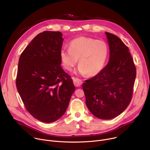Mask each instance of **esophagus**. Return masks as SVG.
<instances>
[{
	"label": "esophagus",
	"mask_w": 150,
	"mask_h": 150,
	"mask_svg": "<svg viewBox=\"0 0 150 150\" xmlns=\"http://www.w3.org/2000/svg\"><path fill=\"white\" fill-rule=\"evenodd\" d=\"M72 79H73V81H74V84L75 85V86L76 87H79L82 83V81L81 79H79L75 78H73Z\"/></svg>",
	"instance_id": "obj_1"
}]
</instances>
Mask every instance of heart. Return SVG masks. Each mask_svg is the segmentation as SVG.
<instances>
[{"mask_svg": "<svg viewBox=\"0 0 150 150\" xmlns=\"http://www.w3.org/2000/svg\"><path fill=\"white\" fill-rule=\"evenodd\" d=\"M109 53L105 42L81 36L69 42V49H62L60 57L63 67L68 71L74 68L79 59L78 73L93 77L103 70Z\"/></svg>", "mask_w": 150, "mask_h": 150, "instance_id": "heart-1", "label": "heart"}]
</instances>
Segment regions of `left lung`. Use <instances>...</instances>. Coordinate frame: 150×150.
Segmentation results:
<instances>
[{
  "label": "left lung",
  "instance_id": "1",
  "mask_svg": "<svg viewBox=\"0 0 150 150\" xmlns=\"http://www.w3.org/2000/svg\"><path fill=\"white\" fill-rule=\"evenodd\" d=\"M110 50L109 62L96 76L82 83L85 103L97 118L109 120L129 105L136 78L129 49L116 35L105 32Z\"/></svg>",
  "mask_w": 150,
  "mask_h": 150
}]
</instances>
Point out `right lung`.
Segmentation results:
<instances>
[{
	"label": "right lung",
	"mask_w": 150,
	"mask_h": 150,
	"mask_svg": "<svg viewBox=\"0 0 150 150\" xmlns=\"http://www.w3.org/2000/svg\"><path fill=\"white\" fill-rule=\"evenodd\" d=\"M63 38L60 31L35 36L21 54L16 85L27 111L36 119L51 123L65 113L75 90L61 67Z\"/></svg>",
	"instance_id": "obj_1"
}]
</instances>
